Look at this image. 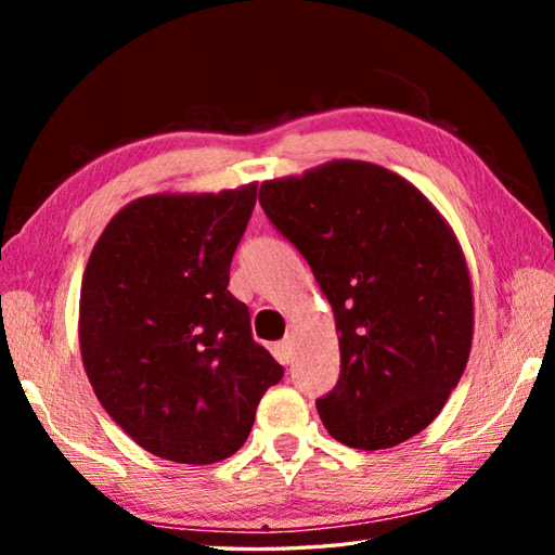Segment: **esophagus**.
I'll return each instance as SVG.
<instances>
[{"label": "esophagus", "instance_id": "esophagus-1", "mask_svg": "<svg viewBox=\"0 0 555 555\" xmlns=\"http://www.w3.org/2000/svg\"><path fill=\"white\" fill-rule=\"evenodd\" d=\"M294 354H296L294 340H291V337H284V340H281V343L276 345V357H279V362H281V364H288L291 360H294Z\"/></svg>", "mask_w": 555, "mask_h": 555}]
</instances>
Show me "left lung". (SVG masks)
Instances as JSON below:
<instances>
[{
  "label": "left lung",
  "instance_id": "1",
  "mask_svg": "<svg viewBox=\"0 0 555 555\" xmlns=\"http://www.w3.org/2000/svg\"><path fill=\"white\" fill-rule=\"evenodd\" d=\"M259 203L333 306L340 379L315 401L327 434L360 450L421 434L473 347V284L443 215L406 178L350 158L261 183Z\"/></svg>",
  "mask_w": 555,
  "mask_h": 555
}]
</instances>
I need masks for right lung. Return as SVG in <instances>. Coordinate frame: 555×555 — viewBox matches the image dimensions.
Listing matches in <instances>:
<instances>
[{
    "mask_svg": "<svg viewBox=\"0 0 555 555\" xmlns=\"http://www.w3.org/2000/svg\"><path fill=\"white\" fill-rule=\"evenodd\" d=\"M257 183L125 205L80 286V352L95 397L152 455L210 465L244 446L284 367L255 343L230 264Z\"/></svg>",
    "mask_w": 555,
    "mask_h": 555,
    "instance_id": "add662e5",
    "label": "right lung"
}]
</instances>
